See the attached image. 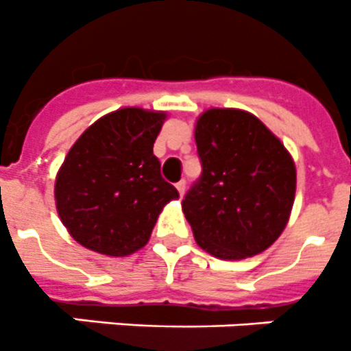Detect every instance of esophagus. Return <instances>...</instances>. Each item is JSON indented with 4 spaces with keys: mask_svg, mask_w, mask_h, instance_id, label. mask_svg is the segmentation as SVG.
Returning a JSON list of instances; mask_svg holds the SVG:
<instances>
[{
    "mask_svg": "<svg viewBox=\"0 0 351 351\" xmlns=\"http://www.w3.org/2000/svg\"><path fill=\"white\" fill-rule=\"evenodd\" d=\"M176 189H178L179 191V195H184V191H186V181H179L178 184H176Z\"/></svg>",
    "mask_w": 351,
    "mask_h": 351,
    "instance_id": "1",
    "label": "esophagus"
}]
</instances>
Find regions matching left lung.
I'll return each mask as SVG.
<instances>
[{
  "mask_svg": "<svg viewBox=\"0 0 351 351\" xmlns=\"http://www.w3.org/2000/svg\"><path fill=\"white\" fill-rule=\"evenodd\" d=\"M202 178L182 212L205 252L237 261L261 254L285 230L295 165L282 141L242 109L212 108L195 125Z\"/></svg>",
  "mask_w": 351,
  "mask_h": 351,
  "instance_id": "1",
  "label": "left lung"
}]
</instances>
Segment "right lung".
Masks as SVG:
<instances>
[{"mask_svg":"<svg viewBox=\"0 0 351 351\" xmlns=\"http://www.w3.org/2000/svg\"><path fill=\"white\" fill-rule=\"evenodd\" d=\"M163 111L121 108L71 146L56 178L59 217L78 243L125 257L147 243L160 212L179 193L160 173L153 144Z\"/></svg>","mask_w":351,"mask_h":351,"instance_id":"1","label":"right lung"}]
</instances>
